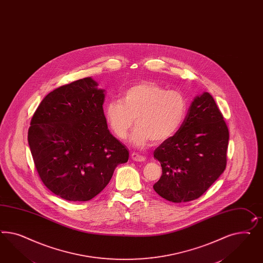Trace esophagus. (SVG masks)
Segmentation results:
<instances>
[{
	"mask_svg": "<svg viewBox=\"0 0 263 263\" xmlns=\"http://www.w3.org/2000/svg\"><path fill=\"white\" fill-rule=\"evenodd\" d=\"M132 158H133V160L137 161V162H142V161L146 160V158L144 156H141V155L136 154V153H133L132 154Z\"/></svg>",
	"mask_w": 263,
	"mask_h": 263,
	"instance_id": "1",
	"label": "esophagus"
}]
</instances>
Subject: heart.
Listing matches in <instances>:
<instances>
[{
	"instance_id": "b5f03b06",
	"label": "heart",
	"mask_w": 263,
	"mask_h": 263,
	"mask_svg": "<svg viewBox=\"0 0 263 263\" xmlns=\"http://www.w3.org/2000/svg\"><path fill=\"white\" fill-rule=\"evenodd\" d=\"M187 111V100L177 90L152 82L129 87L119 100L105 105L106 122L113 134L125 139L135 119L132 142L136 146L163 142L176 134Z\"/></svg>"
}]
</instances>
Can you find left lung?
<instances>
[{"label": "left lung", "instance_id": "left-lung-1", "mask_svg": "<svg viewBox=\"0 0 263 263\" xmlns=\"http://www.w3.org/2000/svg\"><path fill=\"white\" fill-rule=\"evenodd\" d=\"M229 129L214 99L197 96L179 130L154 152L162 175L154 184L158 195L173 203L200 198L224 172Z\"/></svg>", "mask_w": 263, "mask_h": 263}]
</instances>
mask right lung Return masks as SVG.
Masks as SVG:
<instances>
[{
    "instance_id": "add662e5",
    "label": "right lung",
    "mask_w": 263,
    "mask_h": 263,
    "mask_svg": "<svg viewBox=\"0 0 263 263\" xmlns=\"http://www.w3.org/2000/svg\"><path fill=\"white\" fill-rule=\"evenodd\" d=\"M84 78L50 92L28 133L33 162L46 187L72 202L93 199L107 185L128 149L106 124L105 90Z\"/></svg>"
}]
</instances>
